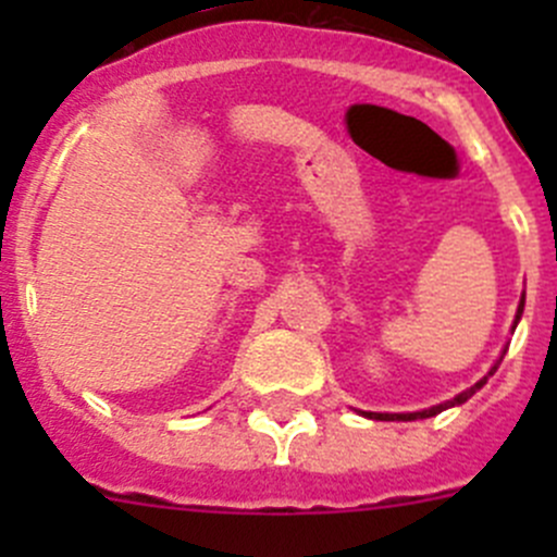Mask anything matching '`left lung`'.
Returning <instances> with one entry per match:
<instances>
[{
    "instance_id": "left-lung-1",
    "label": "left lung",
    "mask_w": 557,
    "mask_h": 557,
    "mask_svg": "<svg viewBox=\"0 0 557 557\" xmlns=\"http://www.w3.org/2000/svg\"><path fill=\"white\" fill-rule=\"evenodd\" d=\"M522 307H525V296H522V299H520V307H518V314H515L512 331H515V325H518V320L522 318ZM504 352H507V350H504ZM502 358H504V356H502ZM502 358H498V363H502ZM498 363H496V367L491 369V372H487V377H491V374L496 372V369H498ZM487 377H482L480 383H474V385H471L469 391L458 393V396L450 398V401H445V404H436V407H431V409H423V412H404V414H391V412H361V414H367V418H372V420H423V418H434V414L445 412V409H450V407H458V404L469 401V398L474 396V393L480 391V387L487 383Z\"/></svg>"
}]
</instances>
